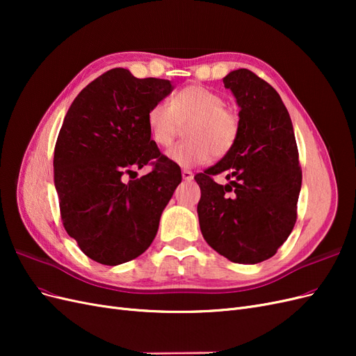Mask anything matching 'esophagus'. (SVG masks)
<instances>
[{"instance_id":"34e87169","label":"esophagus","mask_w":356,"mask_h":356,"mask_svg":"<svg viewBox=\"0 0 356 356\" xmlns=\"http://www.w3.org/2000/svg\"><path fill=\"white\" fill-rule=\"evenodd\" d=\"M181 175H182V179H186V181H191L193 177H195V175H193V172L188 170V169H182Z\"/></svg>"}]
</instances>
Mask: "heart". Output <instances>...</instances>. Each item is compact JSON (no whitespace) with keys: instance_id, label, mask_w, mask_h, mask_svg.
I'll list each match as a JSON object with an SVG mask.
<instances>
[{"instance_id":"1","label":"heart","mask_w":356,"mask_h":356,"mask_svg":"<svg viewBox=\"0 0 356 356\" xmlns=\"http://www.w3.org/2000/svg\"><path fill=\"white\" fill-rule=\"evenodd\" d=\"M147 129L152 141L169 148L186 126V141L168 153L174 163L193 168L207 163L213 156H227L238 144L241 118L222 96L200 84L177 90L170 102L159 101L147 111Z\"/></svg>"}]
</instances>
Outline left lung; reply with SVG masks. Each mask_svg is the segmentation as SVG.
<instances>
[{"label":"left lung","instance_id":"8db88e82","mask_svg":"<svg viewBox=\"0 0 356 356\" xmlns=\"http://www.w3.org/2000/svg\"><path fill=\"white\" fill-rule=\"evenodd\" d=\"M222 83L238 101V144L196 174L200 230L212 250L233 263L257 264L276 254L294 229L301 168L293 123L279 93L250 70ZM232 179L221 186L213 177Z\"/></svg>","mask_w":356,"mask_h":356}]
</instances>
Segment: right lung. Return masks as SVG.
I'll return each mask as SVG.
<instances>
[{"mask_svg":"<svg viewBox=\"0 0 356 356\" xmlns=\"http://www.w3.org/2000/svg\"><path fill=\"white\" fill-rule=\"evenodd\" d=\"M174 89L169 80L136 79L114 68L77 95L59 131L53 174L60 220L93 261L127 263L152 245L181 169L160 153L147 111ZM149 175L122 181L134 168Z\"/></svg>","mask_w":356,"mask_h":356,"instance_id":"right-lung-1","label":"right lung"}]
</instances>
